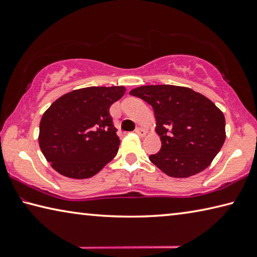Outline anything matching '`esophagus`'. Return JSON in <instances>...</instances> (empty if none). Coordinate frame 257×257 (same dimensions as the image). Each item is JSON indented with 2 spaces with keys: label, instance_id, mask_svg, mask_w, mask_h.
Returning a JSON list of instances; mask_svg holds the SVG:
<instances>
[{
  "label": "esophagus",
  "instance_id": "34e87169",
  "mask_svg": "<svg viewBox=\"0 0 257 257\" xmlns=\"http://www.w3.org/2000/svg\"><path fill=\"white\" fill-rule=\"evenodd\" d=\"M135 133H136L138 136H141V137H144L145 135H146V132L143 128H141V127H137L136 129H135Z\"/></svg>",
  "mask_w": 257,
  "mask_h": 257
}]
</instances>
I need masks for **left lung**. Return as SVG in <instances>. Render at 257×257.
<instances>
[{
	"label": "left lung",
	"mask_w": 257,
	"mask_h": 257,
	"mask_svg": "<svg viewBox=\"0 0 257 257\" xmlns=\"http://www.w3.org/2000/svg\"><path fill=\"white\" fill-rule=\"evenodd\" d=\"M129 94L153 107L162 146L150 160L160 170L187 178L211 164L225 141L224 115L214 103L193 89L173 85L142 86Z\"/></svg>",
	"instance_id": "obj_1"
}]
</instances>
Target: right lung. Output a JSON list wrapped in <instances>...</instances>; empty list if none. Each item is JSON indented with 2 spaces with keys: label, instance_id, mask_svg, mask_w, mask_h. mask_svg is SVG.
Masks as SVG:
<instances>
[{
  "label": "right lung",
  "instance_id": "right-lung-1",
  "mask_svg": "<svg viewBox=\"0 0 257 257\" xmlns=\"http://www.w3.org/2000/svg\"><path fill=\"white\" fill-rule=\"evenodd\" d=\"M123 86L86 87L56 99L40 123L42 153L54 170L73 179L96 175L118 153L120 139L110 106Z\"/></svg>",
  "mask_w": 257,
  "mask_h": 257
}]
</instances>
